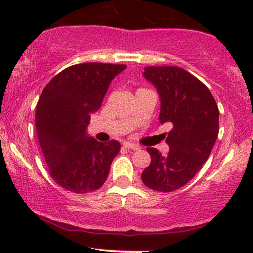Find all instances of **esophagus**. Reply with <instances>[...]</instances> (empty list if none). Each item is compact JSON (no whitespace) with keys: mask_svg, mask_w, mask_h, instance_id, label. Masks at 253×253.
<instances>
[{"mask_svg":"<svg viewBox=\"0 0 253 253\" xmlns=\"http://www.w3.org/2000/svg\"><path fill=\"white\" fill-rule=\"evenodd\" d=\"M124 146L126 147V149H128V150H139V149H140L138 145L132 144V143H124Z\"/></svg>","mask_w":253,"mask_h":253,"instance_id":"34e87169","label":"esophagus"}]
</instances>
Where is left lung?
<instances>
[{"label": "left lung", "instance_id": "obj_1", "mask_svg": "<svg viewBox=\"0 0 253 253\" xmlns=\"http://www.w3.org/2000/svg\"><path fill=\"white\" fill-rule=\"evenodd\" d=\"M144 77L161 100L159 123L172 125L163 156L149 147L151 163L141 173L150 189L169 193L182 188L199 172L219 134V109L207 86L177 66H147Z\"/></svg>", "mask_w": 253, "mask_h": 253}]
</instances>
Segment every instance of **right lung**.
Here are the masks:
<instances>
[{"label": "right lung", "mask_w": 253, "mask_h": 253, "mask_svg": "<svg viewBox=\"0 0 253 253\" xmlns=\"http://www.w3.org/2000/svg\"><path fill=\"white\" fill-rule=\"evenodd\" d=\"M125 69L119 64H77L42 90L36 110L37 134L52 178L64 189L85 194L106 182L121 145L100 143L86 129L113 78Z\"/></svg>", "instance_id": "1"}]
</instances>
